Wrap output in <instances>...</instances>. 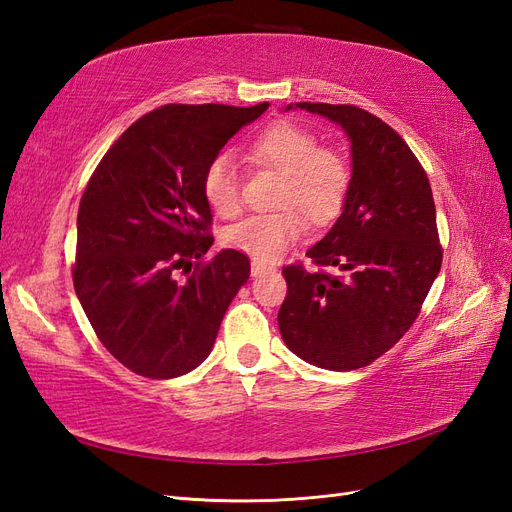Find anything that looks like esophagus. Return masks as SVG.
<instances>
[{
	"instance_id": "1",
	"label": "esophagus",
	"mask_w": 512,
	"mask_h": 512,
	"mask_svg": "<svg viewBox=\"0 0 512 512\" xmlns=\"http://www.w3.org/2000/svg\"><path fill=\"white\" fill-rule=\"evenodd\" d=\"M271 267L269 265H265V262H260V260H252V275L256 277V275H260V273H265V271H269Z\"/></svg>"
}]
</instances>
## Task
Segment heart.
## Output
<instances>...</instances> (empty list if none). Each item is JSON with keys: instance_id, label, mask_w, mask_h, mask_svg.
Listing matches in <instances>:
<instances>
[{"instance_id": "obj_1", "label": "heart", "mask_w": 512, "mask_h": 512, "mask_svg": "<svg viewBox=\"0 0 512 512\" xmlns=\"http://www.w3.org/2000/svg\"><path fill=\"white\" fill-rule=\"evenodd\" d=\"M245 158L280 175L273 213L245 218L224 230V243L232 250L269 262L297 243L309 222L324 226L342 213L350 188L352 166L344 153L320 147V138L294 121H273L245 145ZM203 198L220 218H235L241 211V192L235 164L228 156H215L203 173Z\"/></svg>"}]
</instances>
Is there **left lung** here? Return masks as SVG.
<instances>
[{"mask_svg": "<svg viewBox=\"0 0 512 512\" xmlns=\"http://www.w3.org/2000/svg\"><path fill=\"white\" fill-rule=\"evenodd\" d=\"M339 123L352 143V188L327 237L284 267L277 324L303 361L333 371L374 363L421 314L442 267L425 168L389 123L352 104L299 102Z\"/></svg>", "mask_w": 512, "mask_h": 512, "instance_id": "8db88e82", "label": "left lung"}]
</instances>
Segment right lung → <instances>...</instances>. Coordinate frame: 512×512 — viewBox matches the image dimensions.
<instances>
[{
  "mask_svg": "<svg viewBox=\"0 0 512 512\" xmlns=\"http://www.w3.org/2000/svg\"><path fill=\"white\" fill-rule=\"evenodd\" d=\"M267 102L164 104L104 153L81 196L72 282L102 346L138 376L203 363L250 258L213 243L205 166ZM185 274V278H179Z\"/></svg>",
  "mask_w": 512,
  "mask_h": 512,
  "instance_id": "right-lung-1",
  "label": "right lung"
}]
</instances>
